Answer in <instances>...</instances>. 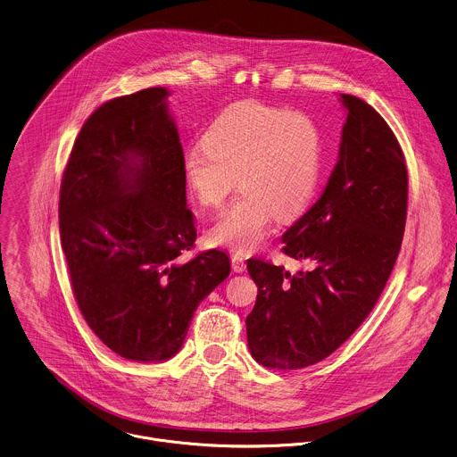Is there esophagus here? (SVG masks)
<instances>
[{
	"label": "esophagus",
	"instance_id": "1",
	"mask_svg": "<svg viewBox=\"0 0 457 457\" xmlns=\"http://www.w3.org/2000/svg\"><path fill=\"white\" fill-rule=\"evenodd\" d=\"M231 269H233V272H237V274L245 272V269H247L245 258H244L242 254H233V256H231Z\"/></svg>",
	"mask_w": 457,
	"mask_h": 457
}]
</instances>
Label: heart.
Wrapping results in <instances>:
<instances>
[{
  "mask_svg": "<svg viewBox=\"0 0 457 457\" xmlns=\"http://www.w3.org/2000/svg\"><path fill=\"white\" fill-rule=\"evenodd\" d=\"M323 137L316 120L258 100L224 109L206 129L203 145L185 150V185L203 208H219L240 183L242 197L210 228L213 245L256 251L275 215L298 217L312 201L321 177Z\"/></svg>",
  "mask_w": 457,
  "mask_h": 457,
  "instance_id": "b5f03b06",
  "label": "heart"
}]
</instances>
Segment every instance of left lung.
<instances>
[{"mask_svg": "<svg viewBox=\"0 0 457 457\" xmlns=\"http://www.w3.org/2000/svg\"><path fill=\"white\" fill-rule=\"evenodd\" d=\"M348 111L339 161L321 197L282 235V253L309 262L289 274L249 260L258 298L245 320L258 364L303 369L334 353L378 302L397 260L408 206V171L397 137L359 96Z\"/></svg>", "mask_w": 457, "mask_h": 457, "instance_id": "left-lung-1", "label": "left lung"}]
</instances>
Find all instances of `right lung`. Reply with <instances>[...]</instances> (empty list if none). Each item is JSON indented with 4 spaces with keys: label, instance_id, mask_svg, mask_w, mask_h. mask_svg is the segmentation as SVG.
Listing matches in <instances>:
<instances>
[{
    "label": "right lung",
    "instance_id": "add662e5",
    "mask_svg": "<svg viewBox=\"0 0 457 457\" xmlns=\"http://www.w3.org/2000/svg\"><path fill=\"white\" fill-rule=\"evenodd\" d=\"M166 88L104 102L85 121L60 187V238L78 307L123 359L162 362L182 348L199 302L229 258L195 242L183 150Z\"/></svg>",
    "mask_w": 457,
    "mask_h": 457
}]
</instances>
